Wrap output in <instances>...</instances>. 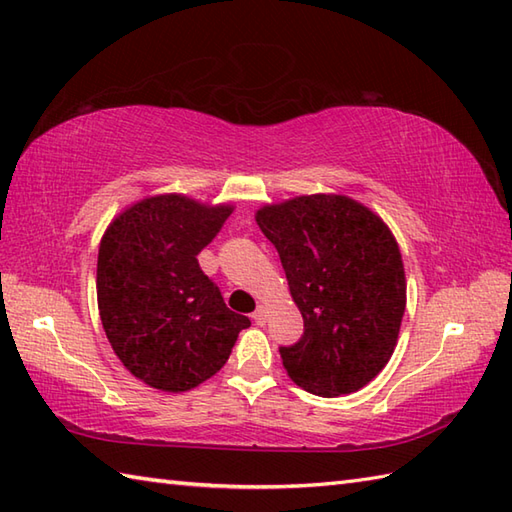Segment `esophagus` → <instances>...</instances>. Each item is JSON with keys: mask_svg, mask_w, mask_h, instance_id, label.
I'll use <instances>...</instances> for the list:
<instances>
[{"mask_svg": "<svg viewBox=\"0 0 512 512\" xmlns=\"http://www.w3.org/2000/svg\"><path fill=\"white\" fill-rule=\"evenodd\" d=\"M250 319H253L257 325H264L266 323V308L264 306H257V310L250 314Z\"/></svg>", "mask_w": 512, "mask_h": 512, "instance_id": "esophagus-1", "label": "esophagus"}]
</instances>
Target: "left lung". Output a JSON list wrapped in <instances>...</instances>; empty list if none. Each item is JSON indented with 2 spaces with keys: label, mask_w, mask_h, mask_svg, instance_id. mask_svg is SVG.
Instances as JSON below:
<instances>
[{
  "label": "left lung",
  "mask_w": 512,
  "mask_h": 512,
  "mask_svg": "<svg viewBox=\"0 0 512 512\" xmlns=\"http://www.w3.org/2000/svg\"><path fill=\"white\" fill-rule=\"evenodd\" d=\"M303 317L299 343L279 347L292 383L334 398L374 380L396 350L407 279L394 233L365 204L312 193L255 213Z\"/></svg>",
  "instance_id": "8db88e82"
}]
</instances>
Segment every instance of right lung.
<instances>
[{
    "label": "right lung",
    "mask_w": 512,
    "mask_h": 512,
    "mask_svg": "<svg viewBox=\"0 0 512 512\" xmlns=\"http://www.w3.org/2000/svg\"><path fill=\"white\" fill-rule=\"evenodd\" d=\"M231 213L233 204L160 193L105 228L96 264L101 323L114 354L149 387L171 394L198 387L220 372L250 325L226 308L198 264Z\"/></svg>",
    "instance_id": "add662e5"
}]
</instances>
